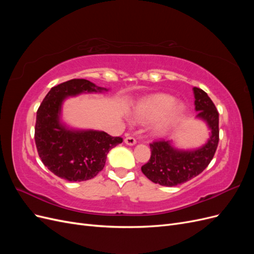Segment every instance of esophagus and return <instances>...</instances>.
<instances>
[{
  "instance_id": "1",
  "label": "esophagus",
  "mask_w": 254,
  "mask_h": 254,
  "mask_svg": "<svg viewBox=\"0 0 254 254\" xmlns=\"http://www.w3.org/2000/svg\"><path fill=\"white\" fill-rule=\"evenodd\" d=\"M124 142L127 144V145H134L136 143L135 139L132 136H126L124 139Z\"/></svg>"
}]
</instances>
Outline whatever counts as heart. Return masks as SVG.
<instances>
[{
  "mask_svg": "<svg viewBox=\"0 0 254 254\" xmlns=\"http://www.w3.org/2000/svg\"><path fill=\"white\" fill-rule=\"evenodd\" d=\"M184 114L183 105L164 93L152 94L143 98L133 108L134 118L142 123L152 122L151 132L162 136L170 132Z\"/></svg>",
  "mask_w": 254,
  "mask_h": 254,
  "instance_id": "b5f03b06",
  "label": "heart"
}]
</instances>
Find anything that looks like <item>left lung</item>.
Returning <instances> with one entry per match:
<instances>
[{"mask_svg": "<svg viewBox=\"0 0 254 254\" xmlns=\"http://www.w3.org/2000/svg\"><path fill=\"white\" fill-rule=\"evenodd\" d=\"M196 117L211 129L207 143L196 150L175 149L170 141L156 140L149 144L151 156L141 170L149 180L160 186L175 187L201 174L210 164L219 142V114L205 92L194 87Z\"/></svg>", "mask_w": 254, "mask_h": 254, "instance_id": "obj_1", "label": "left lung"}]
</instances>
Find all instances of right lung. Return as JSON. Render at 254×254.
Instances as JSON below:
<instances>
[{
	"instance_id": "right-lung-1",
	"label": "right lung",
	"mask_w": 254,
	"mask_h": 254,
	"mask_svg": "<svg viewBox=\"0 0 254 254\" xmlns=\"http://www.w3.org/2000/svg\"><path fill=\"white\" fill-rule=\"evenodd\" d=\"M87 79H71L53 87L37 110L35 142L42 163L67 181H86L94 178L106 163L111 148L123 142L121 136L104 131H75L59 122L61 104L66 96L82 92H102Z\"/></svg>"
}]
</instances>
